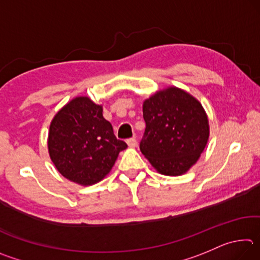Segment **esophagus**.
I'll return each instance as SVG.
<instances>
[{
    "label": "esophagus",
    "mask_w": 260,
    "mask_h": 260,
    "mask_svg": "<svg viewBox=\"0 0 260 260\" xmlns=\"http://www.w3.org/2000/svg\"><path fill=\"white\" fill-rule=\"evenodd\" d=\"M127 144H128V147H131V148H135L136 146H138V142H136L135 138H132V139L127 140Z\"/></svg>",
    "instance_id": "34e87169"
}]
</instances>
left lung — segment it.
I'll use <instances>...</instances> for the list:
<instances>
[{
    "instance_id": "8db88e82",
    "label": "left lung",
    "mask_w": 260,
    "mask_h": 260,
    "mask_svg": "<svg viewBox=\"0 0 260 260\" xmlns=\"http://www.w3.org/2000/svg\"><path fill=\"white\" fill-rule=\"evenodd\" d=\"M143 118L142 155L162 175L187 173L210 136L208 114L200 101L181 88H162L143 102Z\"/></svg>"
}]
</instances>
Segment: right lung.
I'll list each match as a JSON object with an SVG mask.
<instances>
[{"mask_svg": "<svg viewBox=\"0 0 260 260\" xmlns=\"http://www.w3.org/2000/svg\"><path fill=\"white\" fill-rule=\"evenodd\" d=\"M127 144L117 140L103 107L88 96L70 101L52 118L48 151L57 171L70 181L91 186L110 173Z\"/></svg>", "mask_w": 260, "mask_h": 260, "instance_id": "obj_1", "label": "right lung"}]
</instances>
